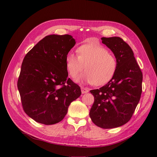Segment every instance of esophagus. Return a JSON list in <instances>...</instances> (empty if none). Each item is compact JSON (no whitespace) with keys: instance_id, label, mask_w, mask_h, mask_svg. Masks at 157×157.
<instances>
[{"instance_id":"obj_1","label":"esophagus","mask_w":157,"mask_h":157,"mask_svg":"<svg viewBox=\"0 0 157 157\" xmlns=\"http://www.w3.org/2000/svg\"><path fill=\"white\" fill-rule=\"evenodd\" d=\"M81 92H82V94H86L89 92V89L87 88H84L83 86H81Z\"/></svg>"}]
</instances>
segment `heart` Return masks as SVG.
Segmentation results:
<instances>
[{
    "label": "heart",
    "mask_w": 157,
    "mask_h": 157,
    "mask_svg": "<svg viewBox=\"0 0 157 157\" xmlns=\"http://www.w3.org/2000/svg\"><path fill=\"white\" fill-rule=\"evenodd\" d=\"M77 56L69 53L66 56L65 65L69 75L79 83L103 86L113 78L117 69V60L111 52L99 42L83 44L77 49Z\"/></svg>",
    "instance_id": "b5f03b06"
}]
</instances>
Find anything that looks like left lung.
Instances as JSON below:
<instances>
[{"mask_svg":"<svg viewBox=\"0 0 157 157\" xmlns=\"http://www.w3.org/2000/svg\"><path fill=\"white\" fill-rule=\"evenodd\" d=\"M101 40L116 57L117 69L105 86L90 90L94 102L90 117L96 126L109 129L130 120L141 98L143 74L130 46L121 38L102 37Z\"/></svg>","mask_w":157,"mask_h":157,"instance_id":"8db88e82","label":"left lung"}]
</instances>
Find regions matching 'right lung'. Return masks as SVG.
<instances>
[{"mask_svg": "<svg viewBox=\"0 0 157 157\" xmlns=\"http://www.w3.org/2000/svg\"><path fill=\"white\" fill-rule=\"evenodd\" d=\"M76 43L69 35H50L25 55L17 80L23 110L36 122L54 124L63 119L71 103L81 95L67 78L65 58Z\"/></svg>", "mask_w": 157, "mask_h": 157, "instance_id": "obj_1", "label": "right lung"}]
</instances>
